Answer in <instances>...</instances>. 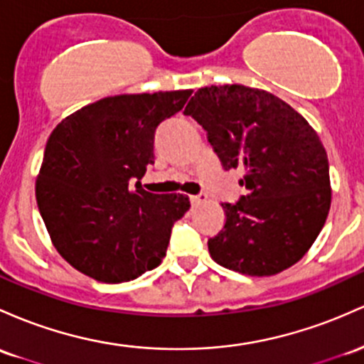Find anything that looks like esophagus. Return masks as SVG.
Here are the masks:
<instances>
[{
    "instance_id": "esophagus-1",
    "label": "esophagus",
    "mask_w": 364,
    "mask_h": 364,
    "mask_svg": "<svg viewBox=\"0 0 364 364\" xmlns=\"http://www.w3.org/2000/svg\"><path fill=\"white\" fill-rule=\"evenodd\" d=\"M205 200H207V195H203V193H200V195H191V197H190L191 205H200V203H203Z\"/></svg>"
}]
</instances>
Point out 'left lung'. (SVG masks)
I'll return each instance as SVG.
<instances>
[{"mask_svg": "<svg viewBox=\"0 0 364 364\" xmlns=\"http://www.w3.org/2000/svg\"><path fill=\"white\" fill-rule=\"evenodd\" d=\"M225 169L242 167L250 191L221 203L226 221L209 238L219 266L273 277L301 261L328 215V157L316 131L289 103L257 87L205 86L185 109Z\"/></svg>", "mask_w": 364, "mask_h": 364, "instance_id": "left-lung-1", "label": "left lung"}]
</instances>
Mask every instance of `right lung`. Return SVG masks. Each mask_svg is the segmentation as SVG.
Instances as JSON below:
<instances>
[{"label":"right lung","mask_w":364,"mask_h":364,"mask_svg":"<svg viewBox=\"0 0 364 364\" xmlns=\"http://www.w3.org/2000/svg\"><path fill=\"white\" fill-rule=\"evenodd\" d=\"M191 90L115 95L67 115L50 134L36 200L57 252L102 283L141 277L162 262L186 195L131 188L154 164L159 124L185 107Z\"/></svg>","instance_id":"right-lung-1"}]
</instances>
